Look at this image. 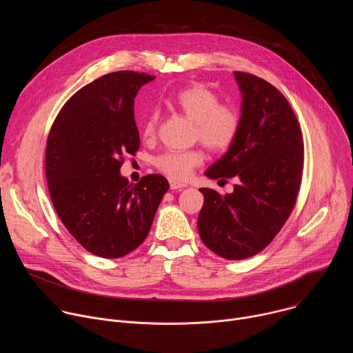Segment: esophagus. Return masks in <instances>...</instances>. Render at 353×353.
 Wrapping results in <instances>:
<instances>
[{
	"label": "esophagus",
	"instance_id": "esophagus-1",
	"mask_svg": "<svg viewBox=\"0 0 353 353\" xmlns=\"http://www.w3.org/2000/svg\"><path fill=\"white\" fill-rule=\"evenodd\" d=\"M184 187H187V184H183V183L170 180V188H172V190H181V188H184Z\"/></svg>",
	"mask_w": 353,
	"mask_h": 353
}]
</instances>
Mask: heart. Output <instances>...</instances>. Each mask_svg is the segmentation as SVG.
Segmentation results:
<instances>
[{"mask_svg":"<svg viewBox=\"0 0 353 353\" xmlns=\"http://www.w3.org/2000/svg\"><path fill=\"white\" fill-rule=\"evenodd\" d=\"M170 102L181 114L194 121V139L212 152H223L234 142L240 130V114L230 105H221L219 96L204 85H190L179 90ZM159 125V112L150 110L142 124V135L152 139ZM204 162L198 148L169 150L155 159V166L173 180H187L192 170Z\"/></svg>","mask_w":353,"mask_h":353,"instance_id":"obj_1","label":"heart"}]
</instances>
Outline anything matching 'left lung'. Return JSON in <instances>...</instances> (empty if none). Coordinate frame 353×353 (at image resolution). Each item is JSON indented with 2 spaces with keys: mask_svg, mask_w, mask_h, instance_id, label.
<instances>
[{
  "mask_svg": "<svg viewBox=\"0 0 353 353\" xmlns=\"http://www.w3.org/2000/svg\"><path fill=\"white\" fill-rule=\"evenodd\" d=\"M241 92V124L228 152L205 176L234 177L232 194L199 188L201 240L226 260H244L264 250L296 204L303 172V138L286 97L270 82L234 72Z\"/></svg>",
  "mask_w": 353,
  "mask_h": 353,
  "instance_id": "obj_1",
  "label": "left lung"
}]
</instances>
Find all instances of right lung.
I'll list each match as a JSON object with an SVG mask.
<instances>
[{
  "label": "right lung",
  "mask_w": 353,
  "mask_h": 353,
  "mask_svg": "<svg viewBox=\"0 0 353 353\" xmlns=\"http://www.w3.org/2000/svg\"><path fill=\"white\" fill-rule=\"evenodd\" d=\"M155 77L119 71L70 97L50 130L46 179L54 210L89 253L120 259L148 236L168 180L148 174L137 184L120 174L139 149L134 99Z\"/></svg>",
  "instance_id": "add662e5"
}]
</instances>
